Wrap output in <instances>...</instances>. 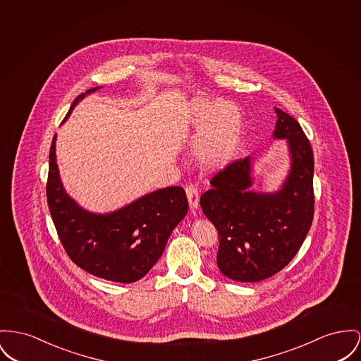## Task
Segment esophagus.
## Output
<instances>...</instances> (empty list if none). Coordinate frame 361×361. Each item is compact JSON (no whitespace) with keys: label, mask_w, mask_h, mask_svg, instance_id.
<instances>
[{"label":"esophagus","mask_w":361,"mask_h":361,"mask_svg":"<svg viewBox=\"0 0 361 361\" xmlns=\"http://www.w3.org/2000/svg\"><path fill=\"white\" fill-rule=\"evenodd\" d=\"M186 195H188V201H189L190 208L192 211H195L198 208V201H200V195H198L197 188L192 186V185L186 186Z\"/></svg>","instance_id":"esophagus-1"}]
</instances>
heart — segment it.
Wrapping results in <instances>:
<instances>
[{
	"label": "heart",
	"mask_w": 361,
	"mask_h": 361,
	"mask_svg": "<svg viewBox=\"0 0 361 361\" xmlns=\"http://www.w3.org/2000/svg\"><path fill=\"white\" fill-rule=\"evenodd\" d=\"M179 123L197 135L192 156L201 169L221 171L237 159L243 144L245 126L234 104L192 97L182 106Z\"/></svg>",
	"instance_id": "obj_1"
}]
</instances>
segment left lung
I'll list each match as a JSON object with an SVG mask.
<instances>
[{
	"label": "left lung",
	"mask_w": 361,
	"mask_h": 361,
	"mask_svg": "<svg viewBox=\"0 0 361 361\" xmlns=\"http://www.w3.org/2000/svg\"><path fill=\"white\" fill-rule=\"evenodd\" d=\"M274 140L288 144L290 167L275 192H255L247 156L211 180L200 200L219 234L217 267L237 282H260L283 269L305 240L313 219V153L301 126L275 108Z\"/></svg>",
	"instance_id": "8db88e82"
}]
</instances>
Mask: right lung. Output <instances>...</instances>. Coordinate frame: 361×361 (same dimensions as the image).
<instances>
[{
    "label": "right lung",
    "instance_id": "add662e5",
    "mask_svg": "<svg viewBox=\"0 0 361 361\" xmlns=\"http://www.w3.org/2000/svg\"><path fill=\"white\" fill-rule=\"evenodd\" d=\"M102 86L87 90L71 105ZM48 205L59 238L75 264L101 279L131 283L161 257L173 228L188 214L186 192L171 186L147 192L108 214L80 207L66 192L56 159V135L49 153Z\"/></svg>",
    "mask_w": 361,
    "mask_h": 361
}]
</instances>
